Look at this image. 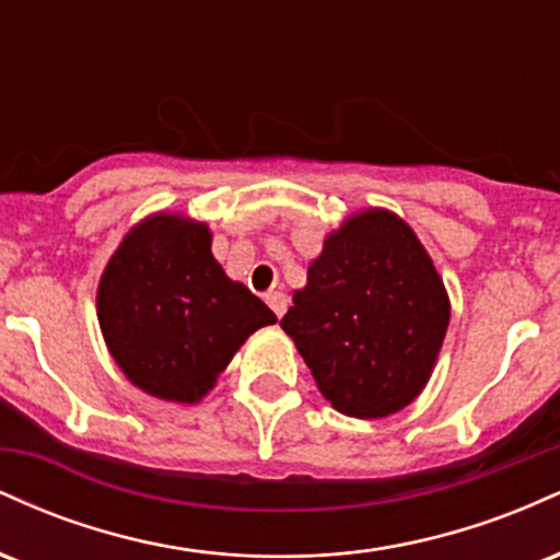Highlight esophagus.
<instances>
[{"label":"esophagus","instance_id":"34e87169","mask_svg":"<svg viewBox=\"0 0 560 560\" xmlns=\"http://www.w3.org/2000/svg\"><path fill=\"white\" fill-rule=\"evenodd\" d=\"M266 302H268V307H271V311L276 313V318H281L287 313V294L284 292H268L266 294Z\"/></svg>","mask_w":560,"mask_h":560}]
</instances>
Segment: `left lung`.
<instances>
[{
    "mask_svg": "<svg viewBox=\"0 0 560 560\" xmlns=\"http://www.w3.org/2000/svg\"><path fill=\"white\" fill-rule=\"evenodd\" d=\"M447 324L432 258L387 210H365L326 236L281 318L320 395L355 419H384L419 397Z\"/></svg>",
    "mask_w": 560,
    "mask_h": 560,
    "instance_id": "1",
    "label": "left lung"
}]
</instances>
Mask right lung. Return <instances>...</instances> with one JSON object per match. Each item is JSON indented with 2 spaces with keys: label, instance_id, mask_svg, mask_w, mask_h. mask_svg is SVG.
Instances as JSON below:
<instances>
[{
  "label": "right lung",
  "instance_id": "obj_1",
  "mask_svg": "<svg viewBox=\"0 0 560 560\" xmlns=\"http://www.w3.org/2000/svg\"><path fill=\"white\" fill-rule=\"evenodd\" d=\"M96 316L120 371L160 400L195 402L249 334L276 324L260 298L231 281L205 223L155 215L107 262Z\"/></svg>",
  "mask_w": 560,
  "mask_h": 560
}]
</instances>
